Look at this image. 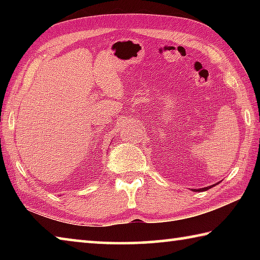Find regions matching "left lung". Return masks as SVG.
<instances>
[{
	"label": "left lung",
	"instance_id": "obj_1",
	"mask_svg": "<svg viewBox=\"0 0 260 260\" xmlns=\"http://www.w3.org/2000/svg\"><path fill=\"white\" fill-rule=\"evenodd\" d=\"M213 186H214V184H213ZM210 188H212V186L206 187V188H202V189H197V191H204V190H208V189H210Z\"/></svg>",
	"mask_w": 260,
	"mask_h": 260
}]
</instances>
